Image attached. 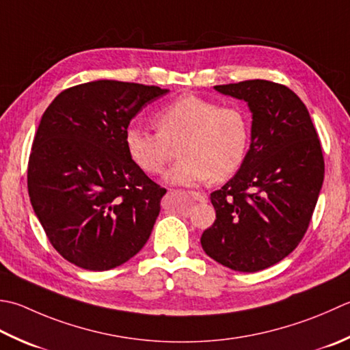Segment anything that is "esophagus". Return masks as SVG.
Here are the masks:
<instances>
[{
    "instance_id": "obj_1",
    "label": "esophagus",
    "mask_w": 350,
    "mask_h": 350,
    "mask_svg": "<svg viewBox=\"0 0 350 350\" xmlns=\"http://www.w3.org/2000/svg\"><path fill=\"white\" fill-rule=\"evenodd\" d=\"M189 197L191 198H194V200L196 202H204V200H206V198H204V196L203 194H200V193H196V191H189Z\"/></svg>"
}]
</instances>
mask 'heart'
<instances>
[{
	"label": "heart",
	"mask_w": 350,
	"mask_h": 350,
	"mask_svg": "<svg viewBox=\"0 0 350 350\" xmlns=\"http://www.w3.org/2000/svg\"><path fill=\"white\" fill-rule=\"evenodd\" d=\"M157 132L129 127L127 153L144 173L161 174L177 148L180 161L168 171L167 182L198 185L221 182L238 173L250 147V121L241 107L183 95L153 116Z\"/></svg>",
	"instance_id": "1"
}]
</instances>
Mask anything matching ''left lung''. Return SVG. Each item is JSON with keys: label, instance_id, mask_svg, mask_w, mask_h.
<instances>
[{"label": "left lung", "instance_id": "obj_1", "mask_svg": "<svg viewBox=\"0 0 350 350\" xmlns=\"http://www.w3.org/2000/svg\"><path fill=\"white\" fill-rule=\"evenodd\" d=\"M215 89L247 101L252 142L238 173L211 194L217 218L200 243L217 262L255 273L302 241L323 183V153L310 112L290 88L256 79Z\"/></svg>", "mask_w": 350, "mask_h": 350}]
</instances>
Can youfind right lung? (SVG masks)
<instances>
[{
	"label": "right lung",
	"mask_w": 350,
	"mask_h": 350,
	"mask_svg": "<svg viewBox=\"0 0 350 350\" xmlns=\"http://www.w3.org/2000/svg\"><path fill=\"white\" fill-rule=\"evenodd\" d=\"M97 80L62 91L42 115L27 168L34 214L59 255L80 269L124 264L152 234L167 189L130 159L133 116L167 94Z\"/></svg>",
	"instance_id": "1"
}]
</instances>
